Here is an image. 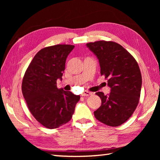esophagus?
<instances>
[{
    "label": "esophagus",
    "instance_id": "34e87169",
    "mask_svg": "<svg viewBox=\"0 0 160 160\" xmlns=\"http://www.w3.org/2000/svg\"><path fill=\"white\" fill-rule=\"evenodd\" d=\"M93 95V93H91V92L85 91L83 93L81 94V96H89V95Z\"/></svg>",
    "mask_w": 160,
    "mask_h": 160
}]
</instances>
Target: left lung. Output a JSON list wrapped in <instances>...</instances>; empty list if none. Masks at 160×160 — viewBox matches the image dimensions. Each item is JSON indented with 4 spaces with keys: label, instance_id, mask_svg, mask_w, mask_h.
<instances>
[{
    "label": "left lung",
    "instance_id": "obj_1",
    "mask_svg": "<svg viewBox=\"0 0 160 160\" xmlns=\"http://www.w3.org/2000/svg\"><path fill=\"white\" fill-rule=\"evenodd\" d=\"M98 57L101 75L108 79L109 95L97 92L101 105L94 111L95 118L111 127L119 126L132 116L138 105L142 74L135 58L118 43L99 41L87 43Z\"/></svg>",
    "mask_w": 160,
    "mask_h": 160
}]
</instances>
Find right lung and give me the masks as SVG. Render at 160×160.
<instances>
[{
  "instance_id": "right-lung-1",
  "label": "right lung",
  "mask_w": 160,
  "mask_h": 160,
  "mask_svg": "<svg viewBox=\"0 0 160 160\" xmlns=\"http://www.w3.org/2000/svg\"><path fill=\"white\" fill-rule=\"evenodd\" d=\"M74 45L43 48L34 57L22 82V92L30 112L43 126L57 128L71 120L79 95L57 87L62 80L67 56Z\"/></svg>"
}]
</instances>
